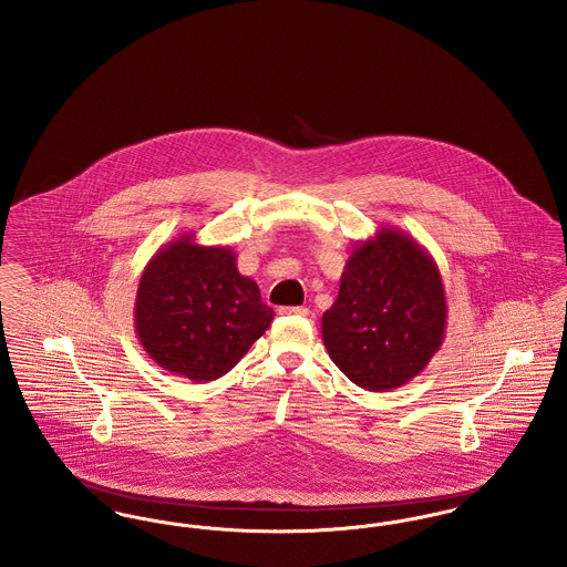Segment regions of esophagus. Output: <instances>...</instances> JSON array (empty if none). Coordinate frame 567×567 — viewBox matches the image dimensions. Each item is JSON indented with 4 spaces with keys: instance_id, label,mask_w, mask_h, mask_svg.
Wrapping results in <instances>:
<instances>
[{
    "instance_id": "34e87169",
    "label": "esophagus",
    "mask_w": 567,
    "mask_h": 567,
    "mask_svg": "<svg viewBox=\"0 0 567 567\" xmlns=\"http://www.w3.org/2000/svg\"><path fill=\"white\" fill-rule=\"evenodd\" d=\"M278 315H282V317H310V310L306 306H280Z\"/></svg>"
}]
</instances>
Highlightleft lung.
<instances>
[{"mask_svg":"<svg viewBox=\"0 0 567 567\" xmlns=\"http://www.w3.org/2000/svg\"><path fill=\"white\" fill-rule=\"evenodd\" d=\"M321 333L331 361L365 391L419 377L446 336V293L430 250L386 225L354 244Z\"/></svg>","mask_w":567,"mask_h":567,"instance_id":"1","label":"left lung"}]
</instances>
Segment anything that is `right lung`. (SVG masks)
I'll list each match as a JSON object with an SVG mask.
<instances>
[{"label": "right lung", "instance_id": "1", "mask_svg": "<svg viewBox=\"0 0 567 567\" xmlns=\"http://www.w3.org/2000/svg\"><path fill=\"white\" fill-rule=\"evenodd\" d=\"M274 310L243 276L229 246L183 234L162 246L140 276L135 336L169 374L208 382L225 377L266 333Z\"/></svg>", "mask_w": 567, "mask_h": 567}]
</instances>
